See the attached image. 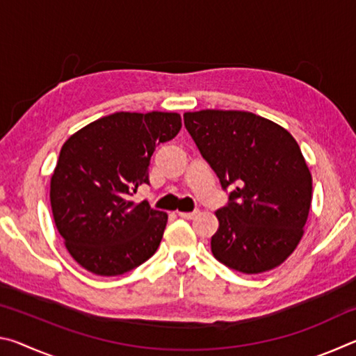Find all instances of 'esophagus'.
Here are the masks:
<instances>
[{
	"label": "esophagus",
	"mask_w": 356,
	"mask_h": 356,
	"mask_svg": "<svg viewBox=\"0 0 356 356\" xmlns=\"http://www.w3.org/2000/svg\"><path fill=\"white\" fill-rule=\"evenodd\" d=\"M197 213H200V210H193V212H179V216L185 220H191V218H195Z\"/></svg>",
	"instance_id": "34e87169"
}]
</instances>
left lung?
<instances>
[{"label":"left lung","mask_w":356,"mask_h":356,"mask_svg":"<svg viewBox=\"0 0 356 356\" xmlns=\"http://www.w3.org/2000/svg\"><path fill=\"white\" fill-rule=\"evenodd\" d=\"M184 124L229 191L216 210V261L246 275L278 267L303 237L312 177L300 146L286 129L248 111L202 110Z\"/></svg>","instance_id":"8db88e82"}]
</instances>
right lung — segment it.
<instances>
[{"instance_id":"add662e5","label":"right lung","mask_w":356,"mask_h":356,"mask_svg":"<svg viewBox=\"0 0 356 356\" xmlns=\"http://www.w3.org/2000/svg\"><path fill=\"white\" fill-rule=\"evenodd\" d=\"M182 127L177 113H114L72 135L51 176V212L70 256L100 276L130 272L155 254L168 215L130 200L149 185L155 147Z\"/></svg>"}]
</instances>
